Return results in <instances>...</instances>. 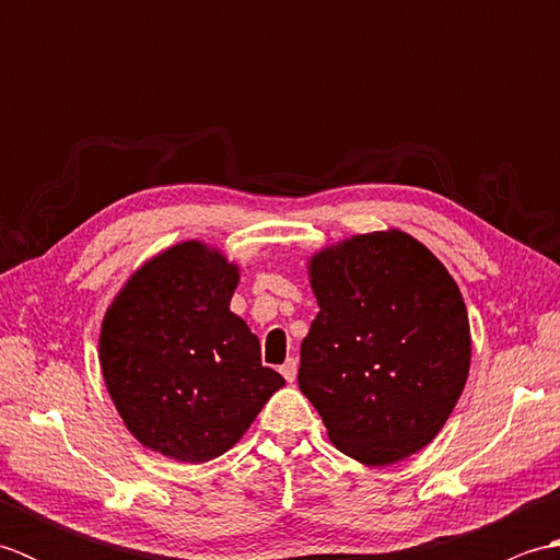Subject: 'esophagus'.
I'll return each instance as SVG.
<instances>
[{
    "label": "esophagus",
    "instance_id": "1",
    "mask_svg": "<svg viewBox=\"0 0 560 560\" xmlns=\"http://www.w3.org/2000/svg\"><path fill=\"white\" fill-rule=\"evenodd\" d=\"M279 371H281V375H283V377H287V383H293V380H295V373H299V361H295V359H289L287 363H283V365L279 368Z\"/></svg>",
    "mask_w": 560,
    "mask_h": 560
}]
</instances>
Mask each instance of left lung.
<instances>
[{
  "label": "left lung",
  "mask_w": 560,
  "mask_h": 560,
  "mask_svg": "<svg viewBox=\"0 0 560 560\" xmlns=\"http://www.w3.org/2000/svg\"><path fill=\"white\" fill-rule=\"evenodd\" d=\"M319 305L299 387L343 455L385 467L425 447L469 375L455 279L404 231L353 235L311 259Z\"/></svg>",
  "instance_id": "left-lung-1"
}]
</instances>
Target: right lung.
<instances>
[{"label":"right lung","instance_id":"add662e5","mask_svg":"<svg viewBox=\"0 0 560 560\" xmlns=\"http://www.w3.org/2000/svg\"><path fill=\"white\" fill-rule=\"evenodd\" d=\"M237 279L219 249L177 243L137 269L105 313V387L129 433L171 459L223 455L287 385L231 313Z\"/></svg>","mask_w":560,"mask_h":560}]
</instances>
